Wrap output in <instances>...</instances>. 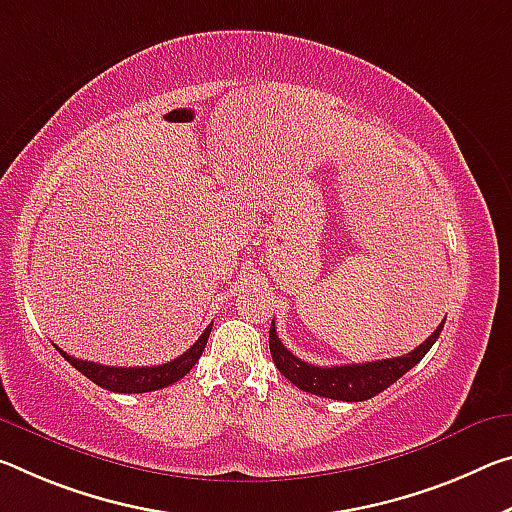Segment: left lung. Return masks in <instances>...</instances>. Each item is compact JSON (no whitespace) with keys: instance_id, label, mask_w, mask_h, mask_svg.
Here are the masks:
<instances>
[{"instance_id":"8db88e82","label":"left lung","mask_w":512,"mask_h":512,"mask_svg":"<svg viewBox=\"0 0 512 512\" xmlns=\"http://www.w3.org/2000/svg\"><path fill=\"white\" fill-rule=\"evenodd\" d=\"M446 321V319H444ZM444 321L437 326L431 337L424 344H419L415 351L399 355V358H387L376 362H362V364H339V367H314L298 360L294 353L287 351L285 344L280 342L278 332H275V321L271 323L269 332V346L271 358L275 367L291 380L298 389L310 392L316 396H326V399L335 401H367L394 385L403 373H408L415 364L431 351V346L437 342L440 332L444 328Z\"/></svg>"}]
</instances>
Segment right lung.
Segmentation results:
<instances>
[{
	"instance_id": "obj_1",
	"label": "right lung",
	"mask_w": 512,
	"mask_h": 512,
	"mask_svg": "<svg viewBox=\"0 0 512 512\" xmlns=\"http://www.w3.org/2000/svg\"><path fill=\"white\" fill-rule=\"evenodd\" d=\"M209 332H212V323H209L205 332L198 337V342L191 348H186V353H182L180 358L170 360L166 364H157V367H107V364L72 358V355L63 353L59 346L56 348H59V353L72 364V367L84 373L88 380H93V383L100 385L102 389H109V392L118 394H143L177 383V380L184 378L186 373L196 367V362L200 360V355L207 346Z\"/></svg>"
}]
</instances>
